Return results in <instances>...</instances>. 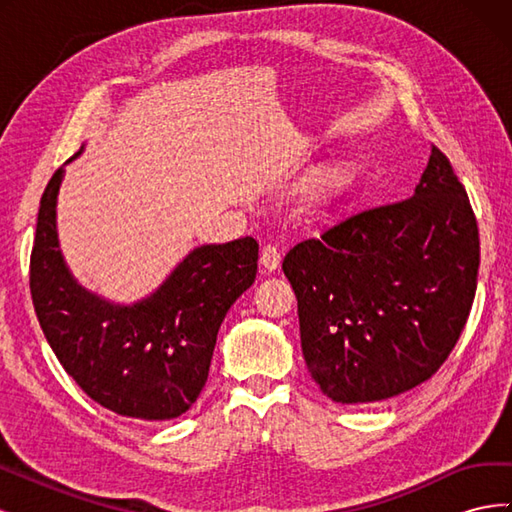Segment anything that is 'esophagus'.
<instances>
[{
    "mask_svg": "<svg viewBox=\"0 0 512 512\" xmlns=\"http://www.w3.org/2000/svg\"><path fill=\"white\" fill-rule=\"evenodd\" d=\"M280 262H282L280 247L271 245V243H267L265 247H262V254H260V265L262 267H265L267 271H275L277 267H280Z\"/></svg>",
    "mask_w": 512,
    "mask_h": 512,
    "instance_id": "esophagus-1",
    "label": "esophagus"
}]
</instances>
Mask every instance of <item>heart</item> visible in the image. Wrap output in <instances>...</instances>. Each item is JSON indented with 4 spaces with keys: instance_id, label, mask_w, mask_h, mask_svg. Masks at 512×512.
<instances>
[{
    "instance_id": "heart-1",
    "label": "heart",
    "mask_w": 512,
    "mask_h": 512,
    "mask_svg": "<svg viewBox=\"0 0 512 512\" xmlns=\"http://www.w3.org/2000/svg\"><path fill=\"white\" fill-rule=\"evenodd\" d=\"M342 183H344V168H335V170H329V173L318 181L316 190L320 194H329V192L337 190Z\"/></svg>"
}]
</instances>
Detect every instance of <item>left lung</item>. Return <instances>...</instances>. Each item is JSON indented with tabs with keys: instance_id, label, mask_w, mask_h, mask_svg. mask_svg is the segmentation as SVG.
Here are the masks:
<instances>
[{
	"instance_id": "8db88e82",
	"label": "left lung",
	"mask_w": 512,
	"mask_h": 512,
	"mask_svg": "<svg viewBox=\"0 0 512 512\" xmlns=\"http://www.w3.org/2000/svg\"><path fill=\"white\" fill-rule=\"evenodd\" d=\"M478 265L468 192L436 145L412 198L354 213L294 245L282 269L322 393L369 404L429 380L466 327Z\"/></svg>"
}]
</instances>
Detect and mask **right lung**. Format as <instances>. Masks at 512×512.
<instances>
[{"instance_id":"obj_1","label":"right lung","mask_w":512,"mask_h":512,"mask_svg":"<svg viewBox=\"0 0 512 512\" xmlns=\"http://www.w3.org/2000/svg\"><path fill=\"white\" fill-rule=\"evenodd\" d=\"M61 177L64 166L40 198L29 258V290L46 342L74 382L108 410L143 421L188 412L207 382L226 312L256 280V239L196 247L151 297L111 305L72 280L57 250Z\"/></svg>"}]
</instances>
